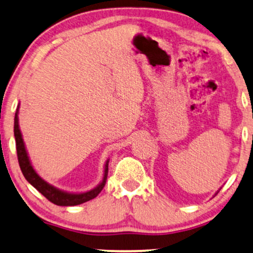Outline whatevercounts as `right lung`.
Returning a JSON list of instances; mask_svg holds the SVG:
<instances>
[{
  "mask_svg": "<svg viewBox=\"0 0 253 253\" xmlns=\"http://www.w3.org/2000/svg\"><path fill=\"white\" fill-rule=\"evenodd\" d=\"M18 110V109H17ZM17 110L15 114V123H14V135H15V141H16V151H17V160L18 164H20L21 171L23 173V176L26 177V179L29 182L31 185L35 188L37 191L42 193L44 197L54 203L56 205H60V207H74V205L82 204L97 197V195L102 191V189L104 188L105 182H107L108 177V163L105 164V170H104V177H103L102 183L99 184L97 188H95L91 191L84 192V193H68L61 190L54 188L50 184L44 182L41 177L35 172V170L31 167L29 157H28L26 146H24L23 138H22L20 127H18V120H17Z\"/></svg>",
  "mask_w": 253,
  "mask_h": 253,
  "instance_id": "add662e5",
  "label": "right lung"
}]
</instances>
